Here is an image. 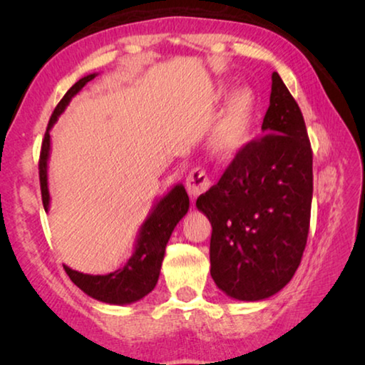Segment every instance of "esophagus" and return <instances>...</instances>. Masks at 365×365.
<instances>
[{
  "instance_id": "obj_1",
  "label": "esophagus",
  "mask_w": 365,
  "mask_h": 365,
  "mask_svg": "<svg viewBox=\"0 0 365 365\" xmlns=\"http://www.w3.org/2000/svg\"><path fill=\"white\" fill-rule=\"evenodd\" d=\"M211 187V180H209L207 174L202 169L196 168L188 174L187 177V190L191 197H196L206 191Z\"/></svg>"
}]
</instances>
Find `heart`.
I'll return each mask as SVG.
<instances>
[{
    "label": "heart",
    "mask_w": 365,
    "mask_h": 365,
    "mask_svg": "<svg viewBox=\"0 0 365 365\" xmlns=\"http://www.w3.org/2000/svg\"><path fill=\"white\" fill-rule=\"evenodd\" d=\"M252 119H255V96L250 90H242L235 95L224 114L215 122L209 137L211 150L219 158H232L251 138Z\"/></svg>",
    "instance_id": "heart-1"
}]
</instances>
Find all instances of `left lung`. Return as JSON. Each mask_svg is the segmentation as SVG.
I'll list each match as a JSON object with an SVG mask.
<instances>
[{
    "mask_svg": "<svg viewBox=\"0 0 365 365\" xmlns=\"http://www.w3.org/2000/svg\"><path fill=\"white\" fill-rule=\"evenodd\" d=\"M262 130L196 200L212 225L211 277L240 301L269 298L293 279L311 222V141L298 103L277 72Z\"/></svg>",
    "mask_w": 365,
    "mask_h": 365,
    "instance_id": "left-lung-1",
    "label": "left lung"
}]
</instances>
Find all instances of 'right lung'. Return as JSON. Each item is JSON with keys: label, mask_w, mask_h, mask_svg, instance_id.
Masks as SVG:
<instances>
[{"label": "right lung", "mask_w": 365, "mask_h": 365, "mask_svg": "<svg viewBox=\"0 0 365 365\" xmlns=\"http://www.w3.org/2000/svg\"><path fill=\"white\" fill-rule=\"evenodd\" d=\"M96 73L80 78L77 83H73L69 91L63 96V100L54 108L51 119L48 122L45 137L41 141V151L38 159V174H40V190L41 201L45 211H48L49 193H48V177H46V163L49 156V130L53 123L56 122L58 115L63 113L71 98L78 93L83 88L86 82L93 80ZM190 200L183 185L177 187L165 195L160 200L150 217L141 227L140 238L137 243L135 255L130 257L122 269L113 272L108 275H86L82 272L72 270L66 267V274L76 285L91 298L98 301L108 302V304H128V302L138 301L146 296L151 289L156 287L160 264H163L165 246L185 214L188 211Z\"/></svg>", "instance_id": "right-lung-1"}]
</instances>
